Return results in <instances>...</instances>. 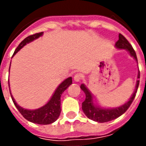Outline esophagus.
<instances>
[{"instance_id": "1", "label": "esophagus", "mask_w": 146, "mask_h": 146, "mask_svg": "<svg viewBox=\"0 0 146 146\" xmlns=\"http://www.w3.org/2000/svg\"><path fill=\"white\" fill-rule=\"evenodd\" d=\"M73 79H74V81L79 82V81H80V80L82 79V75L80 73H76L73 76Z\"/></svg>"}]
</instances>
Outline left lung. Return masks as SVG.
I'll use <instances>...</instances> for the list:
<instances>
[{"label":"left lung","mask_w":146,"mask_h":146,"mask_svg":"<svg viewBox=\"0 0 146 146\" xmlns=\"http://www.w3.org/2000/svg\"><path fill=\"white\" fill-rule=\"evenodd\" d=\"M115 47L117 49H125L126 51H128L130 55L134 58L138 62V59H137V56H136L135 50L133 49L132 46L129 43L128 40L120 33L119 34V40L115 44ZM139 78H140V72L138 70V80L136 82L135 92H133L131 97L126 103L120 106L119 107L116 108H103L95 105L94 103L93 95L92 94V92L89 91L88 88L84 84H82L80 85V88L83 92H84L86 95L85 100L82 103V110L84 114L87 116L88 118L98 123L108 122V121L115 119L117 117L120 116L127 110V109L130 107V106L132 103L133 100L135 99L138 85H139Z\"/></svg>","instance_id":"obj_1"}]
</instances>
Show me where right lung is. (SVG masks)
I'll return each mask as SVG.
<instances>
[{
    "mask_svg": "<svg viewBox=\"0 0 146 146\" xmlns=\"http://www.w3.org/2000/svg\"><path fill=\"white\" fill-rule=\"evenodd\" d=\"M42 35H43V32L35 33L33 35H30V36H27V38L24 39L18 46L17 48L15 49L12 57L20 50L21 48H23L27 44L33 41L34 40L39 38ZM9 70H10V67H9ZM71 84H72V77H68L67 79L64 80L58 86V88L54 91V94L52 95L50 100L44 106H43L42 107L36 109V110H27V109L21 107L20 106H19L17 102H15L11 93L10 94H11V99L14 102L15 107L17 108L19 113L23 115L25 119H27L30 122L34 123L44 124L45 125V124H50V123H54L58 118L61 113V96L64 91L66 90L67 88L70 87V85Z\"/></svg>",
    "mask_w": 146,
    "mask_h": 146,
    "instance_id": "1",
    "label": "right lung"
}]
</instances>
